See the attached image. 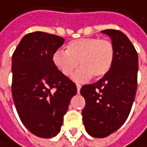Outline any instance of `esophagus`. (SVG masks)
I'll list each match as a JSON object with an SVG mask.
<instances>
[{"mask_svg":"<svg viewBox=\"0 0 147 147\" xmlns=\"http://www.w3.org/2000/svg\"><path fill=\"white\" fill-rule=\"evenodd\" d=\"M80 89H81V86L78 85V84H77V92H78V94L80 92Z\"/></svg>","mask_w":147,"mask_h":147,"instance_id":"obj_1","label":"esophagus"}]
</instances>
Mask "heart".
<instances>
[{
    "mask_svg": "<svg viewBox=\"0 0 147 147\" xmlns=\"http://www.w3.org/2000/svg\"><path fill=\"white\" fill-rule=\"evenodd\" d=\"M115 57L113 44L107 39L86 37L70 41L66 51L59 49L53 54L54 67L61 74L70 77L78 64L80 69L74 75V80L84 82L94 78H101L111 69Z\"/></svg>",
    "mask_w": 147,
    "mask_h": 147,
    "instance_id": "b5f03b06",
    "label": "heart"
}]
</instances>
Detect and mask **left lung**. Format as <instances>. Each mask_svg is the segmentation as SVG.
Listing matches in <instances>:
<instances>
[{"instance_id":"1","label":"left lung","mask_w":147,"mask_h":147,"mask_svg":"<svg viewBox=\"0 0 147 147\" xmlns=\"http://www.w3.org/2000/svg\"><path fill=\"white\" fill-rule=\"evenodd\" d=\"M115 48L111 69L96 83L85 85L80 94L86 100L82 111L86 132L94 138H105L118 130L128 119L138 87V57L125 34L106 29Z\"/></svg>"}]
</instances>
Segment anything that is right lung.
Returning a JSON list of instances; mask_svg holds the SVG:
<instances>
[{
    "label": "right lung",
    "instance_id": "obj_1",
    "mask_svg": "<svg viewBox=\"0 0 147 147\" xmlns=\"http://www.w3.org/2000/svg\"><path fill=\"white\" fill-rule=\"evenodd\" d=\"M63 44L61 36L33 32L21 39L12 55L11 92L16 110L26 128L39 138H51L60 132L77 94L75 83L52 61Z\"/></svg>",
    "mask_w": 147,
    "mask_h": 147
}]
</instances>
